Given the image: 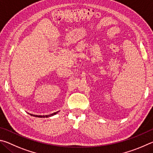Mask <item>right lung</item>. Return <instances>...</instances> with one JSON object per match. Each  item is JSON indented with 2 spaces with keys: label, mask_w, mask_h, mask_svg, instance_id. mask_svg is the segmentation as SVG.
Here are the masks:
<instances>
[{
  "label": "right lung",
  "mask_w": 153,
  "mask_h": 153,
  "mask_svg": "<svg viewBox=\"0 0 153 153\" xmlns=\"http://www.w3.org/2000/svg\"><path fill=\"white\" fill-rule=\"evenodd\" d=\"M58 111H56L55 112V113H53L52 114H49V115H45V116H37V115H33V114H29L31 115V116H34V117H51L53 116V115H55L58 113ZM29 114V113H28Z\"/></svg>",
  "instance_id": "1"
}]
</instances>
